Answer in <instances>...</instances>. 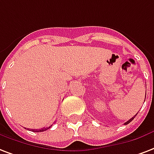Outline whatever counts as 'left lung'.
<instances>
[{"label":"left lung","instance_id":"left-lung-1","mask_svg":"<svg viewBox=\"0 0 154 154\" xmlns=\"http://www.w3.org/2000/svg\"><path fill=\"white\" fill-rule=\"evenodd\" d=\"M145 97H146V94H145ZM137 115H136V116H137ZM136 116H133V117H132V118H131V119H129L128 121H127V122H126V123H125V124H125V125H126V124H129V123H130V122H131V121H132V119H134L135 117H136Z\"/></svg>","mask_w":154,"mask_h":154}]
</instances>
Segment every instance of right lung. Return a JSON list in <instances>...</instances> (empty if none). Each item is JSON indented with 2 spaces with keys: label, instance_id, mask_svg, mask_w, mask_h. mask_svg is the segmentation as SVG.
Listing matches in <instances>:
<instances>
[{
  "label": "right lung",
  "instance_id": "add662e5",
  "mask_svg": "<svg viewBox=\"0 0 154 154\" xmlns=\"http://www.w3.org/2000/svg\"><path fill=\"white\" fill-rule=\"evenodd\" d=\"M50 128V127L49 128H41V129H32L31 131L32 132H43V131H46L47 129Z\"/></svg>",
  "mask_w": 154,
  "mask_h": 154
}]
</instances>
